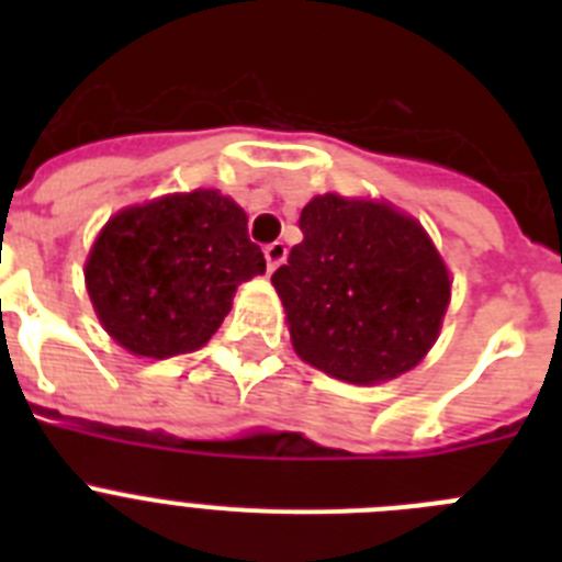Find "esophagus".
I'll return each mask as SVG.
<instances>
[{
	"label": "esophagus",
	"mask_w": 562,
	"mask_h": 562,
	"mask_svg": "<svg viewBox=\"0 0 562 562\" xmlns=\"http://www.w3.org/2000/svg\"><path fill=\"white\" fill-rule=\"evenodd\" d=\"M265 258H267V270H278V267L284 265L286 258V247L284 241H272V245L265 247Z\"/></svg>",
	"instance_id": "34e87169"
}]
</instances>
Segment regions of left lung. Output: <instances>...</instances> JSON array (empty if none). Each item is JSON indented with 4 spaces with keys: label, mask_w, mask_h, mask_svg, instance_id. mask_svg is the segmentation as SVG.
Masks as SVG:
<instances>
[{
    "label": "left lung",
    "mask_w": 562,
    "mask_h": 562,
    "mask_svg": "<svg viewBox=\"0 0 562 562\" xmlns=\"http://www.w3.org/2000/svg\"><path fill=\"white\" fill-rule=\"evenodd\" d=\"M304 241L272 272L295 355L351 385H380L434 349L450 306L448 265L411 213L385 200L317 193Z\"/></svg>",
    "instance_id": "left-lung-1"
}]
</instances>
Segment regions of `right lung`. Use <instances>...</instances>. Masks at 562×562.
<instances>
[{
    "label": "right lung",
    "mask_w": 562,
    "mask_h": 562,
    "mask_svg": "<svg viewBox=\"0 0 562 562\" xmlns=\"http://www.w3.org/2000/svg\"><path fill=\"white\" fill-rule=\"evenodd\" d=\"M247 213L216 188L162 193L109 216L89 247L83 281L109 337L134 357L202 349L236 286L265 276Z\"/></svg>",
    "instance_id": "right-lung-1"
}]
</instances>
